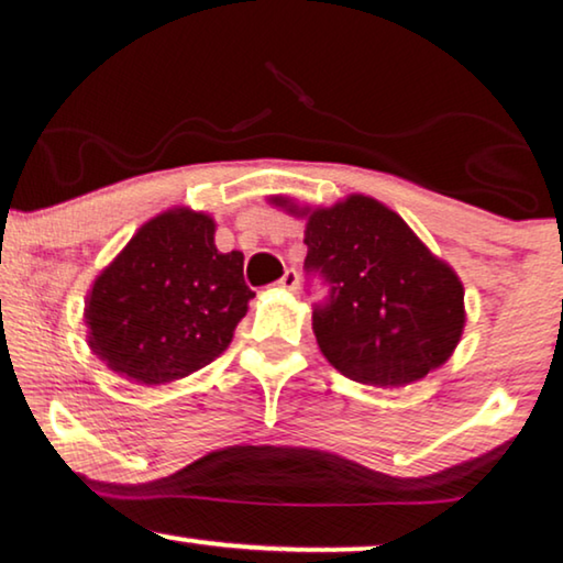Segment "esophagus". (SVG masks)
<instances>
[{
  "mask_svg": "<svg viewBox=\"0 0 563 563\" xmlns=\"http://www.w3.org/2000/svg\"><path fill=\"white\" fill-rule=\"evenodd\" d=\"M278 288L285 290V292H296L298 290V273L296 271H285V275L278 280Z\"/></svg>",
  "mask_w": 563,
  "mask_h": 563,
  "instance_id": "34e87169",
  "label": "esophagus"
}]
</instances>
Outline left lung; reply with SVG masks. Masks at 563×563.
I'll return each mask as SVG.
<instances>
[{"label": "left lung", "instance_id": "1", "mask_svg": "<svg viewBox=\"0 0 563 563\" xmlns=\"http://www.w3.org/2000/svg\"><path fill=\"white\" fill-rule=\"evenodd\" d=\"M267 201L306 219V271L329 283L313 334L331 367L354 383L400 387L454 354L464 285L398 213L362 194L316 209L288 196Z\"/></svg>", "mask_w": 563, "mask_h": 563}]
</instances>
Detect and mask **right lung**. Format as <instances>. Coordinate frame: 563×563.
<instances>
[{
    "label": "right lung",
    "instance_id": "right-lung-1",
    "mask_svg": "<svg viewBox=\"0 0 563 563\" xmlns=\"http://www.w3.org/2000/svg\"><path fill=\"white\" fill-rule=\"evenodd\" d=\"M217 221L176 206L145 221L86 292L91 352L137 385H168L232 344L255 292L242 252H219Z\"/></svg>",
    "mask_w": 563,
    "mask_h": 563
}]
</instances>
